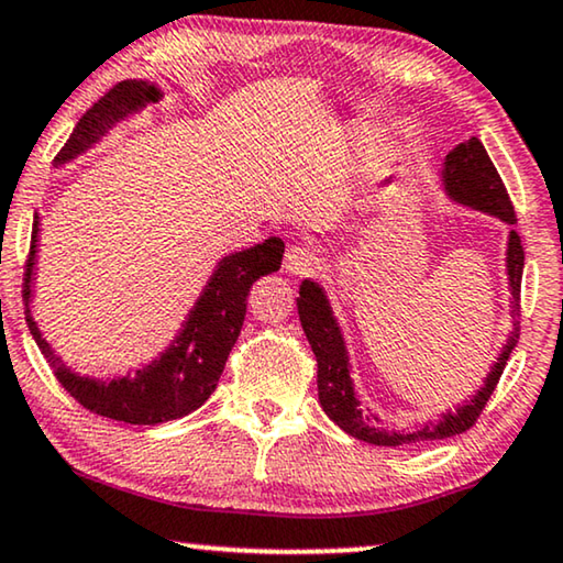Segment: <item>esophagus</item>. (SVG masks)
Here are the masks:
<instances>
[{
    "mask_svg": "<svg viewBox=\"0 0 563 563\" xmlns=\"http://www.w3.org/2000/svg\"><path fill=\"white\" fill-rule=\"evenodd\" d=\"M318 265H321V255H318V250L308 245L290 247L283 260V271L288 275H296V278H303V275L313 273Z\"/></svg>",
    "mask_w": 563,
    "mask_h": 563,
    "instance_id": "esophagus-1",
    "label": "esophagus"
}]
</instances>
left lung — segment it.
Returning a JSON list of instances; mask_svg holds the SVG:
<instances>
[{
	"instance_id": "left-lung-1",
	"label": "left lung",
	"mask_w": 563,
	"mask_h": 563,
	"mask_svg": "<svg viewBox=\"0 0 563 563\" xmlns=\"http://www.w3.org/2000/svg\"><path fill=\"white\" fill-rule=\"evenodd\" d=\"M442 191L455 205H463L475 212L490 214L508 228L516 224V212L510 205L508 191L503 187L500 176L493 166L488 151L483 148L481 141L470 136L463 144L444 156L440 169ZM506 275L510 290V318H514V329H510L506 343H503L500 354L493 362L488 376L483 379V387L477 389L470 401L457 405L455 409H444L438 419H427L417 427H401L391 430L384 424V419L374 409L362 407L358 391L354 387V372H351V358L343 339L341 323L335 318L331 300L325 296V288L313 278L300 283V296L296 298L300 325H303L306 339L313 349L318 362V401H321L323 412L329 415L343 432L351 438L379 444V448H401V444H417L430 440H444L452 434H460L475 424L481 417L483 407L488 405L493 389L500 379L503 368H506L510 354H514L518 343V316H521V278H523V247L521 238L516 230H508L506 242Z\"/></svg>"
}]
</instances>
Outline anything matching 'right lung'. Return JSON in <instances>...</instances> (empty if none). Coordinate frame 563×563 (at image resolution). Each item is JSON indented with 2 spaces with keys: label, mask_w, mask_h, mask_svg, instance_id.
<instances>
[{
  "label": "right lung",
  "mask_w": 563,
  "mask_h": 563,
  "mask_svg": "<svg viewBox=\"0 0 563 563\" xmlns=\"http://www.w3.org/2000/svg\"><path fill=\"white\" fill-rule=\"evenodd\" d=\"M162 100V88L151 80H123L90 108L75 125L67 144L55 156V169L75 162L100 144L115 125L144 111L148 103ZM40 214L32 220V245L27 273H24V316L35 343L45 354L57 382L73 399L100 417L125 424H162L187 417L212 397L224 372L228 356L238 341L247 313V292L263 275L278 273L285 245L280 238H267L253 247L238 250L217 260L205 288L184 316L179 331L164 351L136 372L108 376H82L63 362L53 343L40 331L32 316V296L37 280Z\"/></svg>",
  "instance_id": "obj_1"
}]
</instances>
